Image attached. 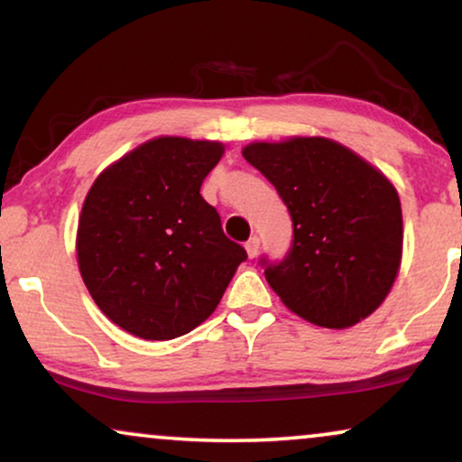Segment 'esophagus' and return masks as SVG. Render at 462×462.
<instances>
[{
    "label": "esophagus",
    "instance_id": "obj_1",
    "mask_svg": "<svg viewBox=\"0 0 462 462\" xmlns=\"http://www.w3.org/2000/svg\"><path fill=\"white\" fill-rule=\"evenodd\" d=\"M258 248H261V239H258L256 236L250 237L248 242H245V250H248L250 258H254L258 254Z\"/></svg>",
    "mask_w": 462,
    "mask_h": 462
}]
</instances>
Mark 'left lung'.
Segmentation results:
<instances>
[{
	"mask_svg": "<svg viewBox=\"0 0 462 462\" xmlns=\"http://www.w3.org/2000/svg\"><path fill=\"white\" fill-rule=\"evenodd\" d=\"M244 157L277 189L292 218L280 263L264 277L290 311L343 330L374 313L402 263V206L387 176L321 136L252 143Z\"/></svg>",
	"mask_w": 462,
	"mask_h": 462,
	"instance_id": "1",
	"label": "left lung"
}]
</instances>
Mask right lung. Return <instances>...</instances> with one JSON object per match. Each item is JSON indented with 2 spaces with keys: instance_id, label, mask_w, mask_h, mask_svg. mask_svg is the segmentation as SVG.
Segmentation results:
<instances>
[{
  "instance_id": "1",
  "label": "right lung",
  "mask_w": 462,
  "mask_h": 462,
  "mask_svg": "<svg viewBox=\"0 0 462 462\" xmlns=\"http://www.w3.org/2000/svg\"><path fill=\"white\" fill-rule=\"evenodd\" d=\"M223 151L220 143L153 138L106 168L88 191L78 226L79 273L122 330L144 340L191 332L248 258L199 195Z\"/></svg>"
}]
</instances>
